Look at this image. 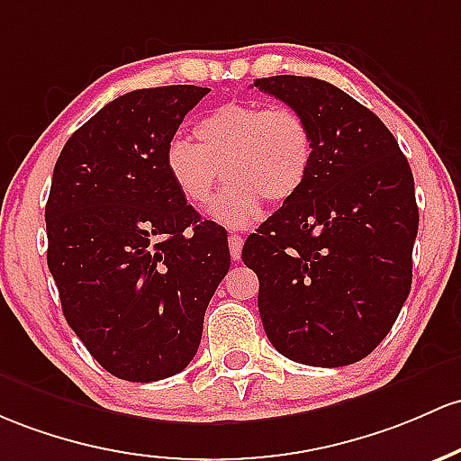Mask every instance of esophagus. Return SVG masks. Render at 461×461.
<instances>
[{
  "mask_svg": "<svg viewBox=\"0 0 461 461\" xmlns=\"http://www.w3.org/2000/svg\"><path fill=\"white\" fill-rule=\"evenodd\" d=\"M230 254H231V260H240V254H242V236H239V234H230Z\"/></svg>",
  "mask_w": 461,
  "mask_h": 461,
  "instance_id": "1",
  "label": "esophagus"
}]
</instances>
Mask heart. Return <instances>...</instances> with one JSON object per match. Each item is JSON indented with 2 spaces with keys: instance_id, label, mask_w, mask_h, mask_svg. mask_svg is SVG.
<instances>
[{
  "instance_id": "obj_1",
  "label": "heart",
  "mask_w": 461,
  "mask_h": 461,
  "mask_svg": "<svg viewBox=\"0 0 461 461\" xmlns=\"http://www.w3.org/2000/svg\"><path fill=\"white\" fill-rule=\"evenodd\" d=\"M190 141L168 140L164 166L185 203L210 201L221 175L230 184L210 207L212 219L242 227L258 216L262 199L282 203L304 185L315 155L311 124L291 107L227 103L194 124Z\"/></svg>"
}]
</instances>
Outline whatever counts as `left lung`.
<instances>
[{
	"label": "left lung",
	"mask_w": 461,
	"mask_h": 461,
	"mask_svg": "<svg viewBox=\"0 0 461 461\" xmlns=\"http://www.w3.org/2000/svg\"><path fill=\"white\" fill-rule=\"evenodd\" d=\"M254 87L300 111L315 141L304 185L242 247L262 326L291 361L350 366L387 337L411 288V168L387 126L335 85L271 76Z\"/></svg>",
	"instance_id": "8db88e82"
}]
</instances>
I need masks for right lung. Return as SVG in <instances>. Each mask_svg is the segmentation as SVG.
Masks as SVG:
<instances>
[{"instance_id": "obj_1", "label": "right lung", "mask_w": 461, "mask_h": 461, "mask_svg": "<svg viewBox=\"0 0 461 461\" xmlns=\"http://www.w3.org/2000/svg\"><path fill=\"white\" fill-rule=\"evenodd\" d=\"M207 91H129L80 126L54 166L45 230L63 315L124 381H161L188 366L230 271L227 231L201 221L164 166L166 144Z\"/></svg>"}]
</instances>
